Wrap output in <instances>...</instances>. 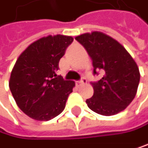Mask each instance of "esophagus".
<instances>
[{"mask_svg":"<svg viewBox=\"0 0 148 148\" xmlns=\"http://www.w3.org/2000/svg\"><path fill=\"white\" fill-rule=\"evenodd\" d=\"M77 84H87V80L86 78H82L80 81H77L76 82Z\"/></svg>","mask_w":148,"mask_h":148,"instance_id":"1","label":"esophagus"}]
</instances>
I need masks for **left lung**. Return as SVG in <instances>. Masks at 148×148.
<instances>
[{
  "mask_svg": "<svg viewBox=\"0 0 148 148\" xmlns=\"http://www.w3.org/2000/svg\"><path fill=\"white\" fill-rule=\"evenodd\" d=\"M75 39L82 44L93 65V75L101 71L102 78L92 83L93 95L88 107L103 116L124 110L135 98L140 80L137 63L117 40L100 31L84 33Z\"/></svg>",
  "mask_w": 148,
  "mask_h": 148,
  "instance_id": "8db88e82",
  "label": "left lung"
}]
</instances>
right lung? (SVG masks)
<instances>
[{
  "label": "right lung",
  "instance_id": "1",
  "mask_svg": "<svg viewBox=\"0 0 148 148\" xmlns=\"http://www.w3.org/2000/svg\"><path fill=\"white\" fill-rule=\"evenodd\" d=\"M73 38L55 35L31 43L19 55L9 81L10 90L26 115L47 121L64 110L75 82L56 75L58 64Z\"/></svg>",
  "mask_w": 148,
  "mask_h": 148
}]
</instances>
